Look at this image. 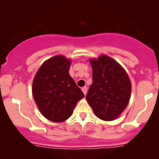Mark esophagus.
Returning a JSON list of instances; mask_svg holds the SVG:
<instances>
[{
  "label": "esophagus",
  "mask_w": 159,
  "mask_h": 159,
  "mask_svg": "<svg viewBox=\"0 0 159 159\" xmlns=\"http://www.w3.org/2000/svg\"><path fill=\"white\" fill-rule=\"evenodd\" d=\"M82 91H83V92H84V94L86 95V94H87V87H83V88H82Z\"/></svg>",
  "instance_id": "esophagus-1"
}]
</instances>
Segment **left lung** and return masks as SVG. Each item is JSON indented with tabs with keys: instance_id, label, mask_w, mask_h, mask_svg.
<instances>
[{
	"instance_id": "left-lung-1",
	"label": "left lung",
	"mask_w": 159,
	"mask_h": 159,
	"mask_svg": "<svg viewBox=\"0 0 159 159\" xmlns=\"http://www.w3.org/2000/svg\"><path fill=\"white\" fill-rule=\"evenodd\" d=\"M90 63L92 67V84L86 99L98 118L115 120L127 107L130 99L132 86L129 75L107 55L91 59Z\"/></svg>"
}]
</instances>
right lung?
Returning <instances> with one entry per match:
<instances>
[{"label": "right lung", "instance_id": "obj_1", "mask_svg": "<svg viewBox=\"0 0 159 159\" xmlns=\"http://www.w3.org/2000/svg\"><path fill=\"white\" fill-rule=\"evenodd\" d=\"M71 61L62 55L49 58L41 65L33 80L32 94L41 113L48 120L62 122L72 116L84 97L69 75Z\"/></svg>", "mask_w": 159, "mask_h": 159}]
</instances>
